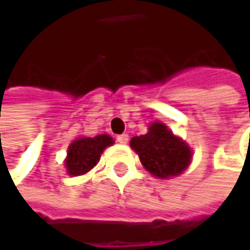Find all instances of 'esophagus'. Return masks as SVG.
Listing matches in <instances>:
<instances>
[{
	"label": "esophagus",
	"instance_id": "obj_1",
	"mask_svg": "<svg viewBox=\"0 0 250 250\" xmlns=\"http://www.w3.org/2000/svg\"><path fill=\"white\" fill-rule=\"evenodd\" d=\"M117 142L125 145V143L128 142V134H125V133H123V134H119V136H117Z\"/></svg>",
	"mask_w": 250,
	"mask_h": 250
}]
</instances>
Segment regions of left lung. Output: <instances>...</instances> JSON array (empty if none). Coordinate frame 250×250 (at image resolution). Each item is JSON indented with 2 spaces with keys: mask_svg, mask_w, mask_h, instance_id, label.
Instances as JSON below:
<instances>
[{
  "mask_svg": "<svg viewBox=\"0 0 250 250\" xmlns=\"http://www.w3.org/2000/svg\"><path fill=\"white\" fill-rule=\"evenodd\" d=\"M142 165L152 175L168 178L179 175L191 162V149L162 123H152L149 131L130 140Z\"/></svg>",
  "mask_w": 250,
  "mask_h": 250,
  "instance_id": "1",
  "label": "left lung"
}]
</instances>
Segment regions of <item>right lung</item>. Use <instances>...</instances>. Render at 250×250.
Listing matches in <instances>:
<instances>
[{"label": "right lung", "mask_w": 250, "mask_h": 250, "mask_svg": "<svg viewBox=\"0 0 250 250\" xmlns=\"http://www.w3.org/2000/svg\"><path fill=\"white\" fill-rule=\"evenodd\" d=\"M113 143L114 140L108 134L76 139L68 149V158L65 162L68 174L78 176L91 171L100 161L103 150Z\"/></svg>", "instance_id": "add662e5"}]
</instances>
